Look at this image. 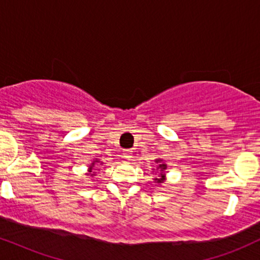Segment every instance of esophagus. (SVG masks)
<instances>
[{"label": "esophagus", "instance_id": "obj_1", "mask_svg": "<svg viewBox=\"0 0 260 260\" xmlns=\"http://www.w3.org/2000/svg\"><path fill=\"white\" fill-rule=\"evenodd\" d=\"M132 153H133L132 150H129V149H126V150H123V157H124V159H127V160H131V159H132Z\"/></svg>", "mask_w": 260, "mask_h": 260}]
</instances>
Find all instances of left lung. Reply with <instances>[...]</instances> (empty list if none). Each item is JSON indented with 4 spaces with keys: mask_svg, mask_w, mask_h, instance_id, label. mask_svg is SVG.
I'll list each match as a JSON object with an SVG mask.
<instances>
[{
    "mask_svg": "<svg viewBox=\"0 0 260 260\" xmlns=\"http://www.w3.org/2000/svg\"><path fill=\"white\" fill-rule=\"evenodd\" d=\"M157 161H159V160H157ZM159 166H160V168L162 169V170H165V168H166L165 164H161V165H159ZM161 177H162V178H156V180H157V182H159V183H161V182L164 181V175H162V174H161Z\"/></svg>",
    "mask_w": 260,
    "mask_h": 260,
    "instance_id": "obj_1",
    "label": "left lung"
}]
</instances>
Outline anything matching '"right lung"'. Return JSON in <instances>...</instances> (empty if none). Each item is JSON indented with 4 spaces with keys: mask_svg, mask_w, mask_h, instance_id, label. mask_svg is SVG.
I'll list each match as a JSON object with an SVG mask.
<instances>
[{
    "mask_svg": "<svg viewBox=\"0 0 260 260\" xmlns=\"http://www.w3.org/2000/svg\"><path fill=\"white\" fill-rule=\"evenodd\" d=\"M92 165H94V164H92ZM91 168H92V166H90V170H91ZM92 175H94V174H91L90 176H92Z\"/></svg>",
    "mask_w": 260,
    "mask_h": 260,
    "instance_id": "1",
    "label": "right lung"
}]
</instances>
